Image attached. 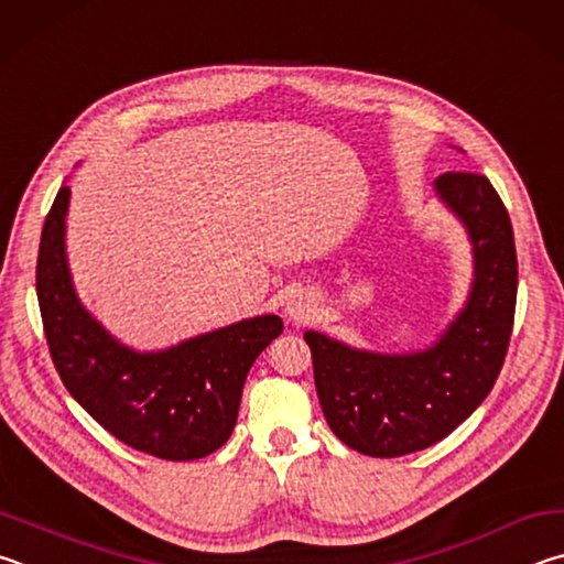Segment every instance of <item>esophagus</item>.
Here are the masks:
<instances>
[{"label":"esophagus","instance_id":"1","mask_svg":"<svg viewBox=\"0 0 564 564\" xmlns=\"http://www.w3.org/2000/svg\"><path fill=\"white\" fill-rule=\"evenodd\" d=\"M312 307H314V304L300 294V297H292L288 302V310H284V312H288L290 319H294V322H307L312 317V312H314Z\"/></svg>","mask_w":564,"mask_h":564}]
</instances>
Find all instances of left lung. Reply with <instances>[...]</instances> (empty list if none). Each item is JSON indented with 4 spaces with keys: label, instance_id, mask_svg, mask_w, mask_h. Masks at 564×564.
Masks as SVG:
<instances>
[{
    "label": "left lung",
    "instance_id": "1",
    "mask_svg": "<svg viewBox=\"0 0 564 564\" xmlns=\"http://www.w3.org/2000/svg\"><path fill=\"white\" fill-rule=\"evenodd\" d=\"M436 193L468 227L476 254L466 310L436 347L389 357L304 334L324 419L341 443L371 458H399L446 438L488 397L508 354L518 254L506 205L480 173H443Z\"/></svg>",
    "mask_w": 564,
    "mask_h": 564
}]
</instances>
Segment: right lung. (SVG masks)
<instances>
[{"label": "right lung", "instance_id": "add662e5", "mask_svg": "<svg viewBox=\"0 0 564 564\" xmlns=\"http://www.w3.org/2000/svg\"><path fill=\"white\" fill-rule=\"evenodd\" d=\"M66 207L64 185L36 260L48 354L66 391L126 446L163 460L210 456L230 438L247 371L280 337L282 319L264 314L158 354L126 349L76 300L64 252Z\"/></svg>", "mask_w": 564, "mask_h": 564}]
</instances>
